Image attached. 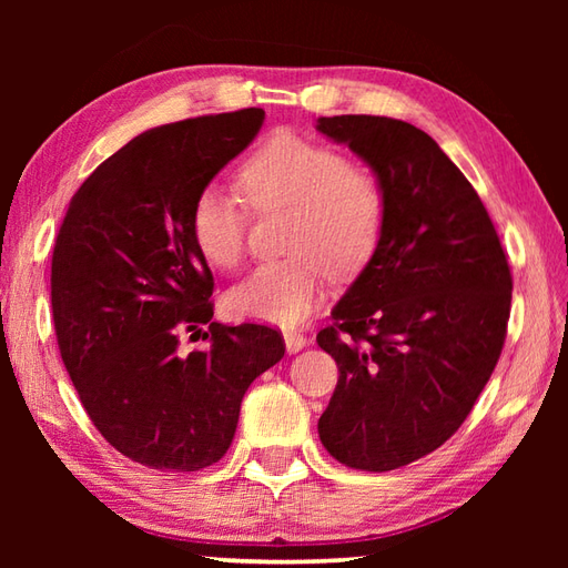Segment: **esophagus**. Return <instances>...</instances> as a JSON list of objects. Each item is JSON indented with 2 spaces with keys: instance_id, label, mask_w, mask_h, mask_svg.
<instances>
[{
  "instance_id": "34e87169",
  "label": "esophagus",
  "mask_w": 568,
  "mask_h": 568,
  "mask_svg": "<svg viewBox=\"0 0 568 568\" xmlns=\"http://www.w3.org/2000/svg\"><path fill=\"white\" fill-rule=\"evenodd\" d=\"M283 339H285L287 354H297V352H303V348L307 346V336L300 334V332H293V329H287L283 334Z\"/></svg>"
}]
</instances>
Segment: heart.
Here are the masks:
<instances>
[{
	"label": "heart",
	"mask_w": 568,
	"mask_h": 568,
	"mask_svg": "<svg viewBox=\"0 0 568 568\" xmlns=\"http://www.w3.org/2000/svg\"><path fill=\"white\" fill-rule=\"evenodd\" d=\"M246 200L261 212L287 210L285 251L234 285L226 310L239 320L303 322L324 293V275H348L378 246L385 192L368 165L315 139L277 131L239 171ZM190 236L214 268H234L246 246V210L224 187H204L192 202Z\"/></svg>",
	"instance_id": "heart-1"
}]
</instances>
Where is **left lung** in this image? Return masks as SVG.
I'll list each match as a JSON object with an SVG mask.
<instances>
[{"label":"left lung","instance_id":"1","mask_svg":"<svg viewBox=\"0 0 568 568\" xmlns=\"http://www.w3.org/2000/svg\"><path fill=\"white\" fill-rule=\"evenodd\" d=\"M378 175L385 222L317 344L339 366L317 429L336 462L393 470L452 437L496 368L513 275L484 202L439 143L390 116H320Z\"/></svg>","mask_w":568,"mask_h":568}]
</instances>
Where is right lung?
<instances>
[{
    "label": "right lung",
    "mask_w": 568,
    "mask_h": 568,
    "mask_svg": "<svg viewBox=\"0 0 568 568\" xmlns=\"http://www.w3.org/2000/svg\"><path fill=\"white\" fill-rule=\"evenodd\" d=\"M263 119L251 106L143 131L84 180L60 224L51 265L60 356L92 425L149 468L220 462L248 385L285 354L271 327L212 322L214 277L190 236L192 202ZM202 323L209 348L180 355L176 336Z\"/></svg>",
    "instance_id": "right-lung-1"
}]
</instances>
